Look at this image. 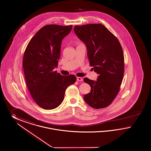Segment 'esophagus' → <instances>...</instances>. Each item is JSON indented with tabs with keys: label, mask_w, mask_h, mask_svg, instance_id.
<instances>
[{
	"label": "esophagus",
	"mask_w": 151,
	"mask_h": 151,
	"mask_svg": "<svg viewBox=\"0 0 151 151\" xmlns=\"http://www.w3.org/2000/svg\"><path fill=\"white\" fill-rule=\"evenodd\" d=\"M77 80L78 81H82L83 80V78L82 77H77Z\"/></svg>",
	"instance_id": "esophagus-1"
}]
</instances>
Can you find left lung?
I'll return each instance as SVG.
<instances>
[{
    "instance_id": "1",
    "label": "left lung",
    "mask_w": 151,
    "mask_h": 151,
    "mask_svg": "<svg viewBox=\"0 0 151 151\" xmlns=\"http://www.w3.org/2000/svg\"><path fill=\"white\" fill-rule=\"evenodd\" d=\"M74 31L86 45L90 65L98 74L96 81L83 79L91 87L83 99L94 109L106 107L118 95L123 78L124 58L122 46L103 24L76 25Z\"/></svg>"
}]
</instances>
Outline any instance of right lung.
Masks as SVG:
<instances>
[{"label":"right lung","instance_id":"add662e5","mask_svg":"<svg viewBox=\"0 0 151 151\" xmlns=\"http://www.w3.org/2000/svg\"><path fill=\"white\" fill-rule=\"evenodd\" d=\"M72 26L49 24L41 28L24 52L25 79L32 98L46 110L54 109L64 100L66 88L75 83L74 75L62 76L53 69L58 66L61 42Z\"/></svg>","mask_w":151,"mask_h":151}]
</instances>
